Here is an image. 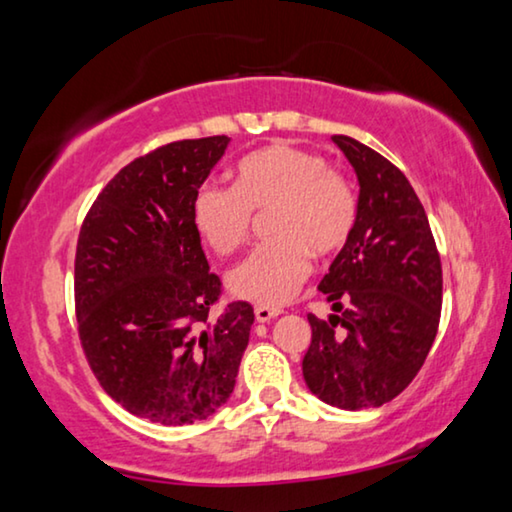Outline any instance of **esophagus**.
<instances>
[{"mask_svg":"<svg viewBox=\"0 0 512 512\" xmlns=\"http://www.w3.org/2000/svg\"><path fill=\"white\" fill-rule=\"evenodd\" d=\"M280 308H269V306H257L255 308V318L257 322H269L273 318H278Z\"/></svg>","mask_w":512,"mask_h":512,"instance_id":"obj_1","label":"esophagus"}]
</instances>
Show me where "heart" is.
<instances>
[{"label":"heart","mask_w":512,"mask_h":512,"mask_svg":"<svg viewBox=\"0 0 512 512\" xmlns=\"http://www.w3.org/2000/svg\"><path fill=\"white\" fill-rule=\"evenodd\" d=\"M253 211H271V241L227 273V287L234 297L271 308L294 297L311 271V255L325 259L348 243L357 199L325 157L273 143L243 157L236 185L199 187L192 222L213 253L232 255L253 229Z\"/></svg>","instance_id":"1"}]
</instances>
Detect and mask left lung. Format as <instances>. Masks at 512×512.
I'll list each match as a JSON object with an SVG mask.
<instances>
[{"label": "left lung", "instance_id": "8db88e82", "mask_svg": "<svg viewBox=\"0 0 512 512\" xmlns=\"http://www.w3.org/2000/svg\"><path fill=\"white\" fill-rule=\"evenodd\" d=\"M331 139L357 174V218L318 285L334 313L308 315L313 338L301 366L308 390L329 406L378 408L406 390L429 355L443 304L441 257L408 178L364 143Z\"/></svg>", "mask_w": 512, "mask_h": 512}]
</instances>
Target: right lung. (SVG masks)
<instances>
[{
	"mask_svg": "<svg viewBox=\"0 0 512 512\" xmlns=\"http://www.w3.org/2000/svg\"><path fill=\"white\" fill-rule=\"evenodd\" d=\"M229 136L136 157L99 192L76 246L78 336L99 385L136 417L181 427L232 397L255 322L248 301L218 318L220 278L192 222L194 194Z\"/></svg>",
	"mask_w": 512,
	"mask_h": 512,
	"instance_id": "obj_1",
	"label": "right lung"
}]
</instances>
